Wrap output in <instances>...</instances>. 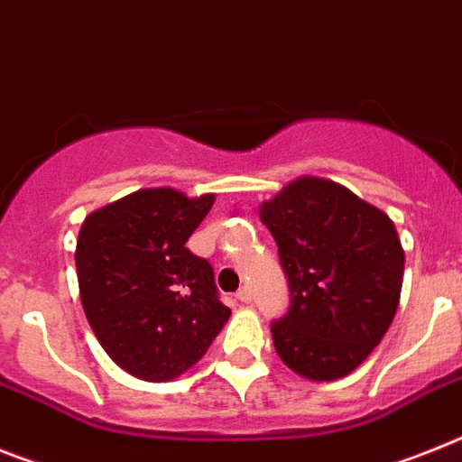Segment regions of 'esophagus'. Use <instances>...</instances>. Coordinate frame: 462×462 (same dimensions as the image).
I'll return each mask as SVG.
<instances>
[{"instance_id": "34e87169", "label": "esophagus", "mask_w": 462, "mask_h": 462, "mask_svg": "<svg viewBox=\"0 0 462 462\" xmlns=\"http://www.w3.org/2000/svg\"><path fill=\"white\" fill-rule=\"evenodd\" d=\"M236 299H238V301H243V303H250V301H252L250 290H247V287H243V290H238V294H236Z\"/></svg>"}]
</instances>
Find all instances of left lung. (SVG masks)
Instances as JSON below:
<instances>
[{
  "label": "left lung",
  "mask_w": 462,
  "mask_h": 462,
  "mask_svg": "<svg viewBox=\"0 0 462 462\" xmlns=\"http://www.w3.org/2000/svg\"><path fill=\"white\" fill-rule=\"evenodd\" d=\"M278 243L291 306L271 325L275 353L309 381L348 376L388 332L404 250L395 222L344 184L301 175L259 205Z\"/></svg>",
  "instance_id": "left-lung-1"
}]
</instances>
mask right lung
<instances>
[{"label": "right lung", "mask_w": 462, "mask_h": 462, "mask_svg": "<svg viewBox=\"0 0 462 462\" xmlns=\"http://www.w3.org/2000/svg\"><path fill=\"white\" fill-rule=\"evenodd\" d=\"M215 193L189 199L172 187L140 189L97 208L79 228V297L105 353L130 376L165 383L208 353L231 309L189 236Z\"/></svg>", "instance_id": "obj_1"}]
</instances>
